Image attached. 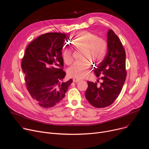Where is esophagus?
<instances>
[{
  "instance_id": "obj_1",
  "label": "esophagus",
  "mask_w": 149,
  "mask_h": 149,
  "mask_svg": "<svg viewBox=\"0 0 149 149\" xmlns=\"http://www.w3.org/2000/svg\"><path fill=\"white\" fill-rule=\"evenodd\" d=\"M79 81H80V79H79L74 78V79H73V81L74 82H79Z\"/></svg>"
}]
</instances>
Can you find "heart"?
Masks as SVG:
<instances>
[{
	"instance_id": "heart-1",
	"label": "heart",
	"mask_w": 149,
	"mask_h": 149,
	"mask_svg": "<svg viewBox=\"0 0 149 149\" xmlns=\"http://www.w3.org/2000/svg\"><path fill=\"white\" fill-rule=\"evenodd\" d=\"M73 44L76 49H81L80 58L68 69V74L71 77L82 79L87 76L91 62L98 64L101 62L106 55L107 43L101 38L97 37L94 33L88 31H82L74 37ZM63 61L66 64H70L73 61L72 51L65 48L62 53Z\"/></svg>"
}]
</instances>
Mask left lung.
<instances>
[{
  "label": "left lung",
  "instance_id": "8db88e82",
  "mask_svg": "<svg viewBox=\"0 0 149 149\" xmlns=\"http://www.w3.org/2000/svg\"><path fill=\"white\" fill-rule=\"evenodd\" d=\"M107 54L94 70L97 77L101 75L102 82L98 85L97 83L88 81L85 93L88 102L97 108L106 107L113 103L120 94L127 76L125 49L118 36L111 29L107 32Z\"/></svg>",
  "mask_w": 149,
  "mask_h": 149
}]
</instances>
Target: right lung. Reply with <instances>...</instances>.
I'll return each mask as SVG.
<instances>
[{"mask_svg": "<svg viewBox=\"0 0 149 149\" xmlns=\"http://www.w3.org/2000/svg\"><path fill=\"white\" fill-rule=\"evenodd\" d=\"M66 34L61 33L40 35L28 45L22 60L27 90L42 107L58 104L73 82L72 79L62 82L65 76L62 58Z\"/></svg>", "mask_w": 149, "mask_h": 149, "instance_id": "add662e5", "label": "right lung"}]
</instances>
